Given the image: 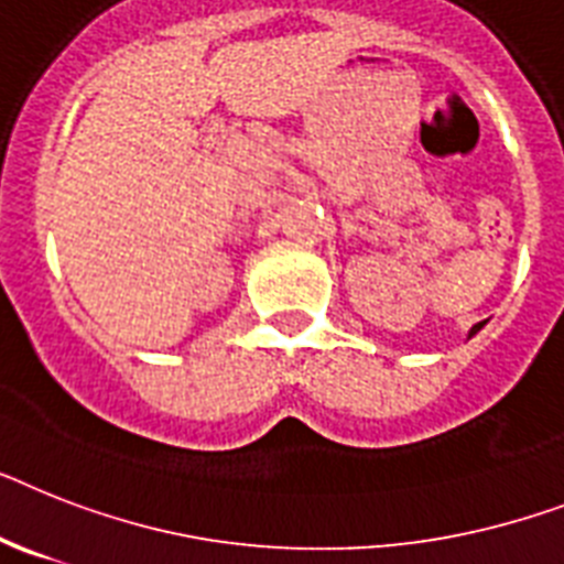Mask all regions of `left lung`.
<instances>
[{
    "label": "left lung",
    "instance_id": "1",
    "mask_svg": "<svg viewBox=\"0 0 564 564\" xmlns=\"http://www.w3.org/2000/svg\"><path fill=\"white\" fill-rule=\"evenodd\" d=\"M481 328H484V323L473 325V332H469V337H476V334H478V332H481Z\"/></svg>",
    "mask_w": 564,
    "mask_h": 564
}]
</instances>
